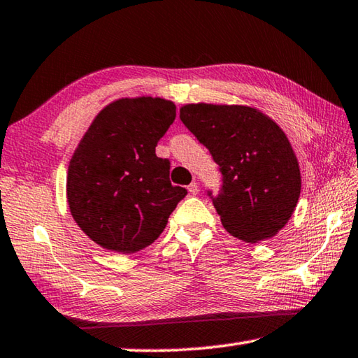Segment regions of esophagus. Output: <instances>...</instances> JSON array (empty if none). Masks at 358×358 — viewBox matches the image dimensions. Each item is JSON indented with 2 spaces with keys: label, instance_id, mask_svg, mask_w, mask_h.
Listing matches in <instances>:
<instances>
[{
  "label": "esophagus",
  "instance_id": "1",
  "mask_svg": "<svg viewBox=\"0 0 358 358\" xmlns=\"http://www.w3.org/2000/svg\"><path fill=\"white\" fill-rule=\"evenodd\" d=\"M187 191H189L191 196H196V194L199 192V186H197V183H191L189 186H187Z\"/></svg>",
  "mask_w": 358,
  "mask_h": 358
}]
</instances>
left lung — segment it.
<instances>
[{
  "label": "left lung",
  "instance_id": "8db88e82",
  "mask_svg": "<svg viewBox=\"0 0 358 358\" xmlns=\"http://www.w3.org/2000/svg\"><path fill=\"white\" fill-rule=\"evenodd\" d=\"M180 118L221 169L222 189L213 205L224 229L246 243L280 232L301 189L299 159L280 126L240 104H185Z\"/></svg>",
  "mask_w": 358,
  "mask_h": 358
}]
</instances>
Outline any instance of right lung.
I'll use <instances>...</instances> for the list:
<instances>
[{
    "label": "right lung",
    "instance_id": "add662e5",
    "mask_svg": "<svg viewBox=\"0 0 358 358\" xmlns=\"http://www.w3.org/2000/svg\"><path fill=\"white\" fill-rule=\"evenodd\" d=\"M177 107L164 98H121L96 115L68 167L71 215L90 240L132 254L150 246L187 191L172 186L155 148Z\"/></svg>",
    "mask_w": 358,
    "mask_h": 358
}]
</instances>
